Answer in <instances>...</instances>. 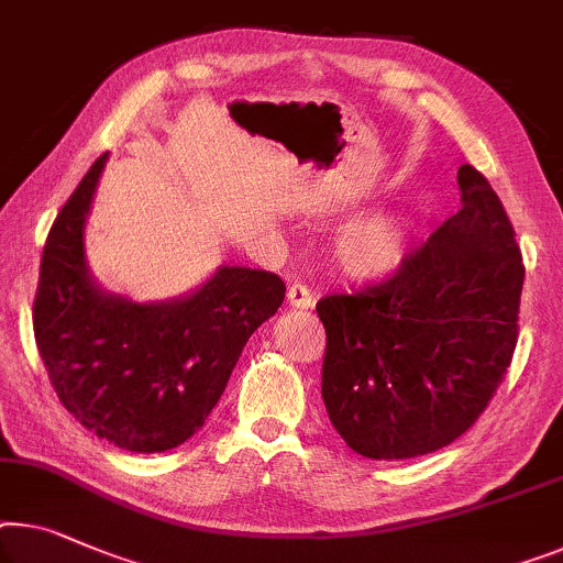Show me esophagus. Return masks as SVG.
<instances>
[{
    "mask_svg": "<svg viewBox=\"0 0 563 563\" xmlns=\"http://www.w3.org/2000/svg\"><path fill=\"white\" fill-rule=\"evenodd\" d=\"M285 298H288L290 308H300V310L313 308V303H316L313 292H310L306 285H300V283L288 285V292H285Z\"/></svg>",
    "mask_w": 563,
    "mask_h": 563,
    "instance_id": "obj_1",
    "label": "esophagus"
}]
</instances>
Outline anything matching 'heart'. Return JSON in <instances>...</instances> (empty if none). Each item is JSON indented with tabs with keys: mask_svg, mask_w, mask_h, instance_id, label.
Segmentation results:
<instances>
[{
	"mask_svg": "<svg viewBox=\"0 0 563 563\" xmlns=\"http://www.w3.org/2000/svg\"><path fill=\"white\" fill-rule=\"evenodd\" d=\"M409 247V228L401 214L379 212L349 222L333 242L335 265L354 280H382L399 271Z\"/></svg>",
	"mask_w": 563,
	"mask_h": 563,
	"instance_id": "heart-1",
	"label": "heart"
}]
</instances>
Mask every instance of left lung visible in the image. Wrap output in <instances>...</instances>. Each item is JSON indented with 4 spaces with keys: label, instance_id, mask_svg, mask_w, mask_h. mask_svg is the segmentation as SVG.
Masks as SVG:
<instances>
[{
    "label": "left lung",
    "instance_id": "obj_1",
    "mask_svg": "<svg viewBox=\"0 0 563 563\" xmlns=\"http://www.w3.org/2000/svg\"><path fill=\"white\" fill-rule=\"evenodd\" d=\"M460 207L391 278L318 300L321 394L343 442L372 460L427 455L475 424L518 341L523 260L485 176L463 164Z\"/></svg>",
    "mask_w": 563,
    "mask_h": 563
}]
</instances>
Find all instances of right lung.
I'll list each match as a JSON object with an SVG mask.
<instances>
[{
	"label": "right lung",
	"mask_w": 563,
	"mask_h": 563,
	"mask_svg": "<svg viewBox=\"0 0 563 563\" xmlns=\"http://www.w3.org/2000/svg\"><path fill=\"white\" fill-rule=\"evenodd\" d=\"M108 154L98 156L49 228L32 323L57 399L98 438L164 452L201 430L250 335L283 306L275 273L222 265L201 288L133 303L98 288L86 220Z\"/></svg>",
	"instance_id": "obj_1"
}]
</instances>
